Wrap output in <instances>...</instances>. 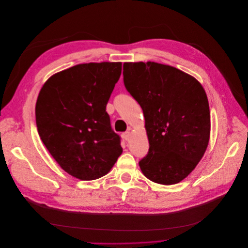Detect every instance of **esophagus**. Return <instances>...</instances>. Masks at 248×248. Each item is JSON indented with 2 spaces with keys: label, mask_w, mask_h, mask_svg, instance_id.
<instances>
[{
  "label": "esophagus",
  "mask_w": 248,
  "mask_h": 248,
  "mask_svg": "<svg viewBox=\"0 0 248 248\" xmlns=\"http://www.w3.org/2000/svg\"><path fill=\"white\" fill-rule=\"evenodd\" d=\"M130 135H131V134H130V132H128V131H127V132H124V133L122 134V137H123L125 140H128L129 138H130Z\"/></svg>",
  "instance_id": "1"
}]
</instances>
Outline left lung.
<instances>
[{"label": "left lung", "instance_id": "left-lung-1", "mask_svg": "<svg viewBox=\"0 0 248 248\" xmlns=\"http://www.w3.org/2000/svg\"><path fill=\"white\" fill-rule=\"evenodd\" d=\"M123 77L145 119L149 150L139 161L141 171L160 185L182 182L209 144L211 120L204 88L188 74L153 62H124Z\"/></svg>", "mask_w": 248, "mask_h": 248}]
</instances>
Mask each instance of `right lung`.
<instances>
[{"instance_id":"right-lung-1","label":"right lung","mask_w":248,"mask_h":248,"mask_svg":"<svg viewBox=\"0 0 248 248\" xmlns=\"http://www.w3.org/2000/svg\"><path fill=\"white\" fill-rule=\"evenodd\" d=\"M121 70V62L77 64L51 76L39 92V136L60 167L78 180L107 174L123 151L106 112Z\"/></svg>"}]
</instances>
